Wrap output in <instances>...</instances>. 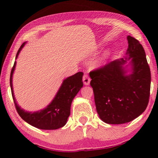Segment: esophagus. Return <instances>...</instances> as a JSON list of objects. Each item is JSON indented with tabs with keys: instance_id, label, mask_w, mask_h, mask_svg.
<instances>
[{
	"instance_id": "esophagus-1",
	"label": "esophagus",
	"mask_w": 158,
	"mask_h": 158,
	"mask_svg": "<svg viewBox=\"0 0 158 158\" xmlns=\"http://www.w3.org/2000/svg\"><path fill=\"white\" fill-rule=\"evenodd\" d=\"M83 82H84V85H88L90 84V79L89 77L87 74H84V77H83Z\"/></svg>"
}]
</instances>
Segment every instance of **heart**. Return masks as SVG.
Here are the masks:
<instances>
[{
	"label": "heart",
	"instance_id": "b5f03b06",
	"mask_svg": "<svg viewBox=\"0 0 158 158\" xmlns=\"http://www.w3.org/2000/svg\"><path fill=\"white\" fill-rule=\"evenodd\" d=\"M102 44H100L98 45V47L101 46ZM111 53V50L110 49H108L106 50L105 52H104L102 54L101 56L98 58V60L96 61L95 63V66L98 67V68H100V67H102L105 65L106 63H107L108 58L110 56Z\"/></svg>",
	"mask_w": 158,
	"mask_h": 158
}]
</instances>
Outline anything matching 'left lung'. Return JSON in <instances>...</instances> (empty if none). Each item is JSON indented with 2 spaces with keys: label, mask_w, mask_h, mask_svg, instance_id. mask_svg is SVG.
<instances>
[{
  "label": "left lung",
  "mask_w": 158,
  "mask_h": 158,
  "mask_svg": "<svg viewBox=\"0 0 158 158\" xmlns=\"http://www.w3.org/2000/svg\"><path fill=\"white\" fill-rule=\"evenodd\" d=\"M125 58L90 73L96 110L108 124L130 122L146 110L151 89V71L139 42L127 37Z\"/></svg>",
  "instance_id": "obj_1"
}]
</instances>
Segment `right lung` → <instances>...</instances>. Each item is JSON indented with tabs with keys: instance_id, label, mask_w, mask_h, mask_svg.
<instances>
[{
	"instance_id": "1",
	"label": "right lung",
	"mask_w": 158,
	"mask_h": 158,
	"mask_svg": "<svg viewBox=\"0 0 158 158\" xmlns=\"http://www.w3.org/2000/svg\"><path fill=\"white\" fill-rule=\"evenodd\" d=\"M26 43V42L23 43L19 49L16 60ZM16 64L17 62L15 61L10 74V87L16 109L21 118L32 126L41 130H56L63 127L70 115L72 102L83 87L84 73L79 72L64 79L55 97L46 107L37 111H27L19 106L14 95L12 77Z\"/></svg>"
}]
</instances>
